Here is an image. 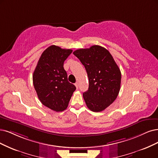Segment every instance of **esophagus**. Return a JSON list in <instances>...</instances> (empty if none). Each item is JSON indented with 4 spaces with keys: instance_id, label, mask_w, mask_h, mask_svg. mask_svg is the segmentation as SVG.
<instances>
[{
    "instance_id": "1",
    "label": "esophagus",
    "mask_w": 158,
    "mask_h": 158,
    "mask_svg": "<svg viewBox=\"0 0 158 158\" xmlns=\"http://www.w3.org/2000/svg\"><path fill=\"white\" fill-rule=\"evenodd\" d=\"M75 86H76V88H77V89L79 88V83H78V82L75 83Z\"/></svg>"
}]
</instances>
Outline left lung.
Here are the masks:
<instances>
[{"mask_svg":"<svg viewBox=\"0 0 158 158\" xmlns=\"http://www.w3.org/2000/svg\"><path fill=\"white\" fill-rule=\"evenodd\" d=\"M73 55L87 72L89 86L83 93L86 106L93 112L106 109L117 98L120 89L121 72L109 51L100 45L75 51Z\"/></svg>","mask_w":158,"mask_h":158,"instance_id":"8db88e82","label":"left lung"}]
</instances>
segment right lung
<instances>
[{"instance_id":"1","label":"right lung","mask_w":158,"mask_h":158,"mask_svg":"<svg viewBox=\"0 0 158 158\" xmlns=\"http://www.w3.org/2000/svg\"><path fill=\"white\" fill-rule=\"evenodd\" d=\"M72 49L51 45L41 55L32 76L38 97L44 106L56 112L65 110L76 87L68 81L64 62Z\"/></svg>"}]
</instances>
